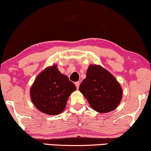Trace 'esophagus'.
Wrapping results in <instances>:
<instances>
[{"label":"esophagus","mask_w":151,"mask_h":151,"mask_svg":"<svg viewBox=\"0 0 151 151\" xmlns=\"http://www.w3.org/2000/svg\"><path fill=\"white\" fill-rule=\"evenodd\" d=\"M79 85H80V82L79 81H77V82H75V86H77V88L78 89L79 87Z\"/></svg>","instance_id":"34e87169"}]
</instances>
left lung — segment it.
I'll use <instances>...</instances> for the list:
<instances>
[{
    "instance_id": "left-lung-1",
    "label": "left lung",
    "mask_w": 151,
    "mask_h": 151,
    "mask_svg": "<svg viewBox=\"0 0 151 151\" xmlns=\"http://www.w3.org/2000/svg\"><path fill=\"white\" fill-rule=\"evenodd\" d=\"M79 90L91 108L99 113L114 111L123 97L121 84L113 74L98 65H90Z\"/></svg>"
}]
</instances>
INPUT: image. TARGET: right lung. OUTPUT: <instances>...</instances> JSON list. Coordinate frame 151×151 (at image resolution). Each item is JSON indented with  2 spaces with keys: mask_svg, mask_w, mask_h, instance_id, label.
Returning a JSON list of instances; mask_svg holds the SVG:
<instances>
[{
  "mask_svg": "<svg viewBox=\"0 0 151 151\" xmlns=\"http://www.w3.org/2000/svg\"><path fill=\"white\" fill-rule=\"evenodd\" d=\"M76 86L61 74L56 65L47 67L36 77L30 89L32 102L38 110L48 115L63 111L70 94Z\"/></svg>",
  "mask_w": 151,
  "mask_h": 151,
  "instance_id": "obj_1",
  "label": "right lung"
}]
</instances>
